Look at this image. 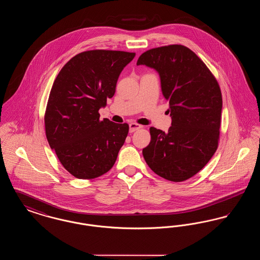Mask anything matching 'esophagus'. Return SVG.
I'll return each instance as SVG.
<instances>
[{
  "label": "esophagus",
  "mask_w": 260,
  "mask_h": 260,
  "mask_svg": "<svg viewBox=\"0 0 260 260\" xmlns=\"http://www.w3.org/2000/svg\"><path fill=\"white\" fill-rule=\"evenodd\" d=\"M142 125L141 124H136V123H131L129 124V133H135L137 129L141 128Z\"/></svg>",
  "instance_id": "1"
}]
</instances>
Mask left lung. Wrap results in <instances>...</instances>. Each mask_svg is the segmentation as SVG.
<instances>
[{"label":"left lung","mask_w":260,"mask_h":260,"mask_svg":"<svg viewBox=\"0 0 260 260\" xmlns=\"http://www.w3.org/2000/svg\"><path fill=\"white\" fill-rule=\"evenodd\" d=\"M137 65L154 68L170 101L168 133L150 127L142 150L149 168L162 178L181 182L198 173L215 153L221 123L222 95L215 77L198 55L182 45L143 52Z\"/></svg>","instance_id":"8db88e82"}]
</instances>
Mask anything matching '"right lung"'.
I'll return each mask as SVG.
<instances>
[{
  "label": "right lung",
  "instance_id": "obj_1",
  "mask_svg": "<svg viewBox=\"0 0 260 260\" xmlns=\"http://www.w3.org/2000/svg\"><path fill=\"white\" fill-rule=\"evenodd\" d=\"M135 52L83 51L62 67L45 113L46 136L64 169L80 179L110 171L124 145L128 124L100 121L99 109L116 91L118 78Z\"/></svg>",
  "mask_w": 260,
  "mask_h": 260
}]
</instances>
